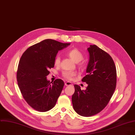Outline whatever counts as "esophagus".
Wrapping results in <instances>:
<instances>
[{"mask_svg":"<svg viewBox=\"0 0 135 135\" xmlns=\"http://www.w3.org/2000/svg\"><path fill=\"white\" fill-rule=\"evenodd\" d=\"M65 85L66 86H70V85H73V84L69 81H67L65 83Z\"/></svg>","mask_w":135,"mask_h":135,"instance_id":"1","label":"esophagus"}]
</instances>
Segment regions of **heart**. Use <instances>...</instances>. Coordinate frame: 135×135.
Masks as SVG:
<instances>
[{
	"instance_id": "1",
	"label": "heart",
	"mask_w": 135,
	"mask_h": 135,
	"mask_svg": "<svg viewBox=\"0 0 135 135\" xmlns=\"http://www.w3.org/2000/svg\"><path fill=\"white\" fill-rule=\"evenodd\" d=\"M66 54L74 61L77 62V65L80 68H82L84 66V62L81 60L83 59V55L82 53L77 48H73L67 51ZM60 63V56L57 54L54 58V64L56 66H59ZM75 73L73 71H64L62 76L66 79L71 80L73 79Z\"/></svg>"
}]
</instances>
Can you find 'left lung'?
Segmentation results:
<instances>
[{"mask_svg":"<svg viewBox=\"0 0 135 135\" xmlns=\"http://www.w3.org/2000/svg\"><path fill=\"white\" fill-rule=\"evenodd\" d=\"M87 50L89 60L81 81L88 86L81 91L79 86L74 85L72 96L74 110L83 117H91L103 110L112 98L117 84L116 67L112 57L96 45H91Z\"/></svg>","mask_w":135,"mask_h":135,"instance_id":"8db88e82","label":"left lung"}]
</instances>
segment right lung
I'll list each match as a JSON object with an SVG mask.
<instances>
[{
    "instance_id": "right-lung-1",
    "label": "right lung",
    "mask_w": 135,
    "mask_h": 135,
    "mask_svg": "<svg viewBox=\"0 0 135 135\" xmlns=\"http://www.w3.org/2000/svg\"><path fill=\"white\" fill-rule=\"evenodd\" d=\"M70 43L44 40L29 47L22 55L17 70V81L24 100L34 110L46 112L56 105L64 86L61 79L54 83L47 79L49 69L54 67L59 50Z\"/></svg>"
}]
</instances>
